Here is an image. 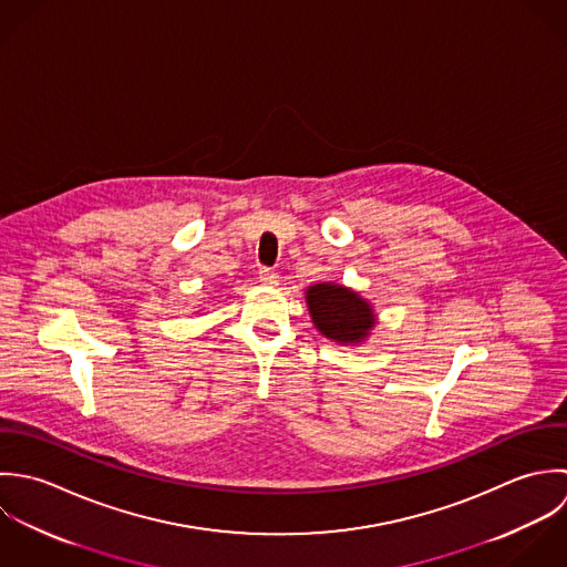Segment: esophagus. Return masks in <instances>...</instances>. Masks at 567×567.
<instances>
[{"instance_id": "1", "label": "esophagus", "mask_w": 567, "mask_h": 567, "mask_svg": "<svg viewBox=\"0 0 567 567\" xmlns=\"http://www.w3.org/2000/svg\"><path fill=\"white\" fill-rule=\"evenodd\" d=\"M258 280H260L262 285H276V282H278V274H276V269L260 267V269H258Z\"/></svg>"}]
</instances>
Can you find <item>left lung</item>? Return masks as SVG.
<instances>
[{"instance_id":"obj_1","label":"left lung","mask_w":567,"mask_h":567,"mask_svg":"<svg viewBox=\"0 0 567 567\" xmlns=\"http://www.w3.org/2000/svg\"><path fill=\"white\" fill-rule=\"evenodd\" d=\"M307 302L316 327L329 340L341 343L361 341L374 327L372 309L354 291L322 282L307 291Z\"/></svg>"}]
</instances>
